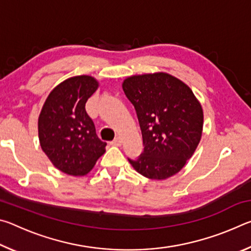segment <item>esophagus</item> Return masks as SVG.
<instances>
[{"label":"esophagus","instance_id":"obj_1","mask_svg":"<svg viewBox=\"0 0 251 251\" xmlns=\"http://www.w3.org/2000/svg\"><path fill=\"white\" fill-rule=\"evenodd\" d=\"M110 144H112V145H114V146H121L122 145V138L116 137Z\"/></svg>","mask_w":251,"mask_h":251}]
</instances>
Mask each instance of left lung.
Masks as SVG:
<instances>
[{"mask_svg": "<svg viewBox=\"0 0 251 251\" xmlns=\"http://www.w3.org/2000/svg\"><path fill=\"white\" fill-rule=\"evenodd\" d=\"M142 130L144 151L131 166L151 179H166L185 166L201 138L203 114L193 91L167 73L134 75L123 83Z\"/></svg>", "mask_w": 251, "mask_h": 251, "instance_id": "left-lung-1", "label": "left lung"}]
</instances>
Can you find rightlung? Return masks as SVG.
<instances>
[{
    "label": "right lung",
    "mask_w": 251,
    "mask_h": 251,
    "mask_svg": "<svg viewBox=\"0 0 251 251\" xmlns=\"http://www.w3.org/2000/svg\"><path fill=\"white\" fill-rule=\"evenodd\" d=\"M99 87L92 76L67 78L50 93L39 117V138L43 151L59 171L86 175L105 152L106 143L96 134L85 104Z\"/></svg>",
    "instance_id": "add662e5"
}]
</instances>
